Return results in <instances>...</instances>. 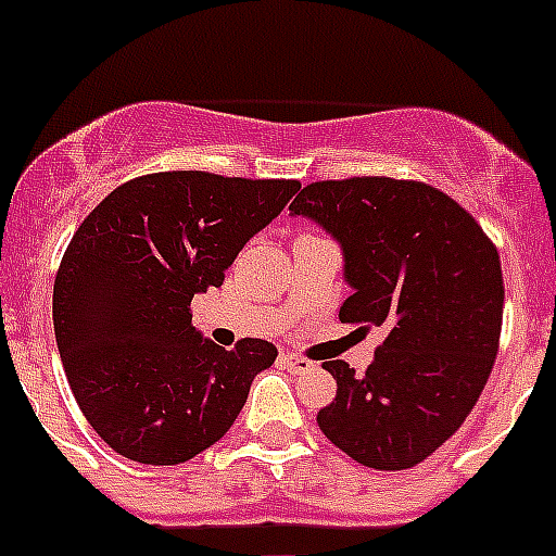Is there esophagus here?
<instances>
[{"mask_svg": "<svg viewBox=\"0 0 556 556\" xmlns=\"http://www.w3.org/2000/svg\"><path fill=\"white\" fill-rule=\"evenodd\" d=\"M281 365L292 372H306L312 370L314 362H308L306 356H298V353H281Z\"/></svg>", "mask_w": 556, "mask_h": 556, "instance_id": "34e87169", "label": "esophagus"}]
</instances>
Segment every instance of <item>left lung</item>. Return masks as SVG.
Returning a JSON list of instances; mask_svg holds the SVG:
<instances>
[{"instance_id":"1","label":"left lung","mask_w":556,"mask_h":556,"mask_svg":"<svg viewBox=\"0 0 556 556\" xmlns=\"http://www.w3.org/2000/svg\"><path fill=\"white\" fill-rule=\"evenodd\" d=\"M289 211L342 244L353 294L339 320L387 328L362 376L342 358L323 365L337 397L317 424L367 468H415L465 424L493 370L498 250L456 200L420 180H317Z\"/></svg>"}]
</instances>
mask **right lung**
Here are the masks:
<instances>
[{
    "mask_svg": "<svg viewBox=\"0 0 556 556\" xmlns=\"http://www.w3.org/2000/svg\"><path fill=\"white\" fill-rule=\"evenodd\" d=\"M298 189L152 172L116 186L75 230L52 292L58 351L83 415L116 454L178 465L233 426L278 351L264 339L233 351L203 339L191 298L223 287L239 250Z\"/></svg>",
    "mask_w": 556,
    "mask_h": 556,
    "instance_id": "1",
    "label": "right lung"
}]
</instances>
